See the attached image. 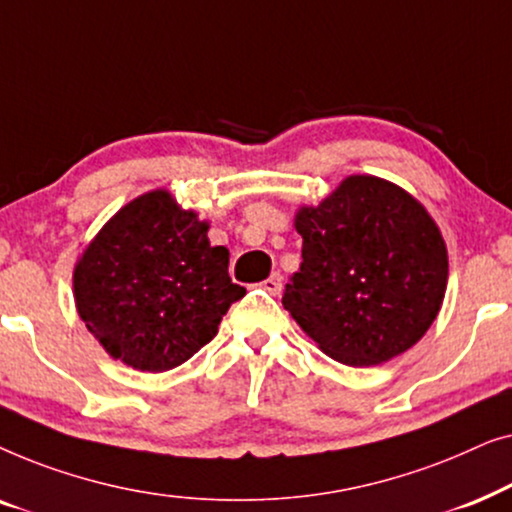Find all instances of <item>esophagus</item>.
I'll return each mask as SVG.
<instances>
[{"label":"esophagus","instance_id":"esophagus-1","mask_svg":"<svg viewBox=\"0 0 512 512\" xmlns=\"http://www.w3.org/2000/svg\"><path fill=\"white\" fill-rule=\"evenodd\" d=\"M261 289L272 293V296H277V293L282 291V275H279V272H272L265 282H261Z\"/></svg>","mask_w":512,"mask_h":512}]
</instances>
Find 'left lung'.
I'll list each match as a JSON object with an SVG mask.
<instances>
[{
    "label": "left lung",
    "instance_id": "1",
    "mask_svg": "<svg viewBox=\"0 0 512 512\" xmlns=\"http://www.w3.org/2000/svg\"><path fill=\"white\" fill-rule=\"evenodd\" d=\"M303 263L282 305L331 359L363 368L417 345L443 305L447 244L426 207L373 174L298 207Z\"/></svg>",
    "mask_w": 512,
    "mask_h": 512
}]
</instances>
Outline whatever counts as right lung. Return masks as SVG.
<instances>
[{
    "instance_id": "1",
    "label": "right lung",
    "mask_w": 512,
    "mask_h": 512,
    "mask_svg": "<svg viewBox=\"0 0 512 512\" xmlns=\"http://www.w3.org/2000/svg\"><path fill=\"white\" fill-rule=\"evenodd\" d=\"M209 221L165 188L123 205L74 265L76 312L111 359L165 373L200 352L247 289L228 277Z\"/></svg>"
}]
</instances>
